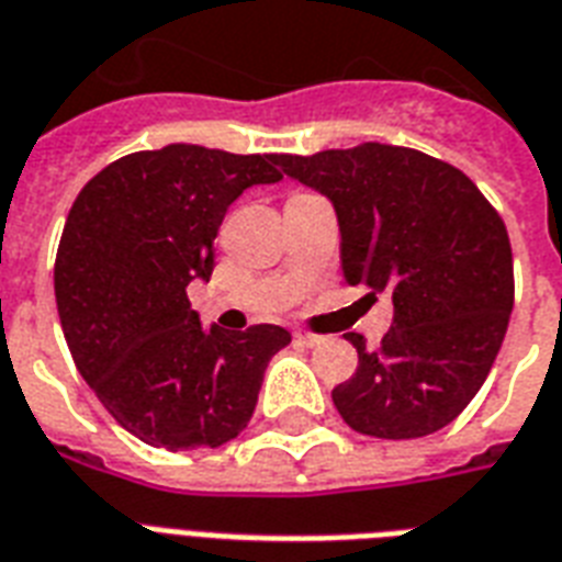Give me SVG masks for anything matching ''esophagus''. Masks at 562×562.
<instances>
[{
  "label": "esophagus",
  "mask_w": 562,
  "mask_h": 562,
  "mask_svg": "<svg viewBox=\"0 0 562 562\" xmlns=\"http://www.w3.org/2000/svg\"><path fill=\"white\" fill-rule=\"evenodd\" d=\"M295 340L302 342L304 349H316V346L325 342V337H319V334H307V330H295Z\"/></svg>",
  "instance_id": "obj_1"
}]
</instances>
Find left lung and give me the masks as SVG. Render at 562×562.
Instances as JSON below:
<instances>
[{
    "instance_id": "left-lung-1",
    "label": "left lung",
    "mask_w": 562,
    "mask_h": 562,
    "mask_svg": "<svg viewBox=\"0 0 562 562\" xmlns=\"http://www.w3.org/2000/svg\"><path fill=\"white\" fill-rule=\"evenodd\" d=\"M276 164L334 204L346 284L393 299L381 349L346 334L358 372L334 386V407L378 439L446 428L486 381L510 322L502 216L460 169L404 146L363 143Z\"/></svg>"
}]
</instances>
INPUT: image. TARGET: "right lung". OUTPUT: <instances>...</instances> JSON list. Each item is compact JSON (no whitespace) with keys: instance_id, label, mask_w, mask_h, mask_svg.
<instances>
[{"instance_id":"right-lung-1","label":"right lung","mask_w":562,"mask_h":562,"mask_svg":"<svg viewBox=\"0 0 562 562\" xmlns=\"http://www.w3.org/2000/svg\"><path fill=\"white\" fill-rule=\"evenodd\" d=\"M276 155L190 143L134 151L78 193L55 258V302L87 386L128 434L167 451L216 448L249 425L281 325L202 328L187 286L243 190L276 184Z\"/></svg>"}]
</instances>
